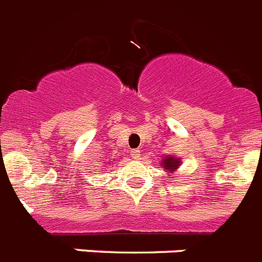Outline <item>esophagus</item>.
Wrapping results in <instances>:
<instances>
[{
	"instance_id": "obj_1",
	"label": "esophagus",
	"mask_w": 262,
	"mask_h": 262,
	"mask_svg": "<svg viewBox=\"0 0 262 262\" xmlns=\"http://www.w3.org/2000/svg\"><path fill=\"white\" fill-rule=\"evenodd\" d=\"M130 156L133 157V159H138L141 157V153H140V150L138 149H133L130 151Z\"/></svg>"
}]
</instances>
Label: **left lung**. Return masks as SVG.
<instances>
[{
  "instance_id": "8db88e82",
  "label": "left lung",
  "mask_w": 262,
  "mask_h": 262,
  "mask_svg": "<svg viewBox=\"0 0 262 262\" xmlns=\"http://www.w3.org/2000/svg\"><path fill=\"white\" fill-rule=\"evenodd\" d=\"M179 166V159L174 158V157H167L163 159V167H166L170 171H174L175 169H178Z\"/></svg>"
}]
</instances>
